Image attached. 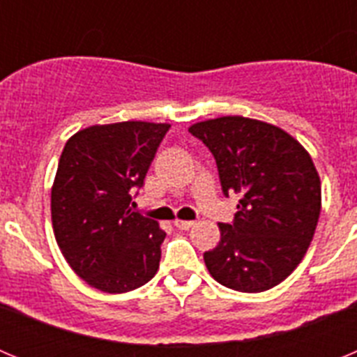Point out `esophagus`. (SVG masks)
Returning a JSON list of instances; mask_svg holds the SVG:
<instances>
[{
    "label": "esophagus",
    "mask_w": 357,
    "mask_h": 357,
    "mask_svg": "<svg viewBox=\"0 0 357 357\" xmlns=\"http://www.w3.org/2000/svg\"><path fill=\"white\" fill-rule=\"evenodd\" d=\"M173 225H175L176 229L188 230L195 225V222H191V220H175V222H173Z\"/></svg>",
    "instance_id": "obj_1"
}]
</instances>
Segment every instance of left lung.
Returning a JSON list of instances; mask_svg holds the SVG:
<instances>
[{
	"label": "left lung",
	"instance_id": "left-lung-1",
	"mask_svg": "<svg viewBox=\"0 0 357 357\" xmlns=\"http://www.w3.org/2000/svg\"><path fill=\"white\" fill-rule=\"evenodd\" d=\"M189 132L216 159L223 193L241 195L232 223L204 254L214 280L261 293L304 259L321 209V185L309 151L282 128L243 116L198 121Z\"/></svg>",
	"mask_w": 357,
	"mask_h": 357
}]
</instances>
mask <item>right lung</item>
Segmentation results:
<instances>
[{"instance_id": "add662e5", "label": "right lung", "mask_w": 357, "mask_h": 357, "mask_svg": "<svg viewBox=\"0 0 357 357\" xmlns=\"http://www.w3.org/2000/svg\"><path fill=\"white\" fill-rule=\"evenodd\" d=\"M168 123L121 121L73 134L52 185L56 245L73 272L105 293L146 284L159 270L166 232L132 213Z\"/></svg>"}]
</instances>
